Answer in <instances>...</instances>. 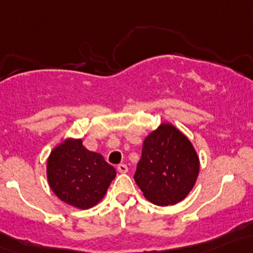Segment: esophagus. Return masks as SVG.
Listing matches in <instances>:
<instances>
[{
    "instance_id": "34e87169",
    "label": "esophagus",
    "mask_w": 253,
    "mask_h": 253,
    "mask_svg": "<svg viewBox=\"0 0 253 253\" xmlns=\"http://www.w3.org/2000/svg\"><path fill=\"white\" fill-rule=\"evenodd\" d=\"M118 170L120 171V173L125 174V173H127V171H128V167H127L126 165H124V163H121V165L118 166Z\"/></svg>"
}]
</instances>
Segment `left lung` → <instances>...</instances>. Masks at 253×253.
I'll list each match as a JSON object with an SVG mask.
<instances>
[{
  "label": "left lung",
  "mask_w": 253,
  "mask_h": 253,
  "mask_svg": "<svg viewBox=\"0 0 253 253\" xmlns=\"http://www.w3.org/2000/svg\"><path fill=\"white\" fill-rule=\"evenodd\" d=\"M198 173L192 143L173 125L161 124L144 140L134 180L148 201L167 207L186 198Z\"/></svg>",
  "instance_id": "8db88e82"
}]
</instances>
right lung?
I'll return each instance as SVG.
<instances>
[{"label":"right lung","instance_id":"right-lung-1","mask_svg":"<svg viewBox=\"0 0 253 253\" xmlns=\"http://www.w3.org/2000/svg\"><path fill=\"white\" fill-rule=\"evenodd\" d=\"M46 176L52 192L78 209H90L102 201L116 170L82 139H66L50 152Z\"/></svg>","mask_w":253,"mask_h":253}]
</instances>
